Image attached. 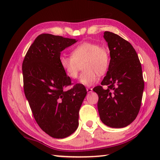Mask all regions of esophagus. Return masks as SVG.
<instances>
[{
  "instance_id": "obj_1",
  "label": "esophagus",
  "mask_w": 160,
  "mask_h": 160,
  "mask_svg": "<svg viewBox=\"0 0 160 160\" xmlns=\"http://www.w3.org/2000/svg\"><path fill=\"white\" fill-rule=\"evenodd\" d=\"M87 92H88V93H90L92 92V88H87Z\"/></svg>"
}]
</instances>
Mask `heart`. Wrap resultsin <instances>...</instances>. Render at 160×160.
Returning <instances> with one entry per match:
<instances>
[{
    "label": "heart",
    "mask_w": 160,
    "mask_h": 160,
    "mask_svg": "<svg viewBox=\"0 0 160 160\" xmlns=\"http://www.w3.org/2000/svg\"><path fill=\"white\" fill-rule=\"evenodd\" d=\"M71 56H61V66L68 77L76 79L83 66L80 82L85 86L95 84L99 80V74H104L110 64L109 51L97 43L83 42L78 45L72 50Z\"/></svg>",
    "instance_id": "1"
}]
</instances>
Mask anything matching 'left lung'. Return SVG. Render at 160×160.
Here are the masks:
<instances>
[{
  "label": "left lung",
  "mask_w": 160,
  "mask_h": 160,
  "mask_svg": "<svg viewBox=\"0 0 160 160\" xmlns=\"http://www.w3.org/2000/svg\"><path fill=\"white\" fill-rule=\"evenodd\" d=\"M104 38L110 51V64L102 85L93 91L98 94L99 117L111 128H120L133 121L140 109L144 90L142 66L130 43L113 32ZM106 85L107 89L102 88Z\"/></svg>",
  "instance_id": "left-lung-1"
}]
</instances>
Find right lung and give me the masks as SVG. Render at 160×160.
Wrapping results in <instances>:
<instances>
[{
  "instance_id": "add662e5",
  "label": "right lung",
  "mask_w": 160,
  "mask_h": 160,
  "mask_svg": "<svg viewBox=\"0 0 160 160\" xmlns=\"http://www.w3.org/2000/svg\"><path fill=\"white\" fill-rule=\"evenodd\" d=\"M76 39L42 34L35 39L22 63L24 92L38 125L54 138H64L76 131L81 105L87 94L62 68L59 58Z\"/></svg>"
}]
</instances>
